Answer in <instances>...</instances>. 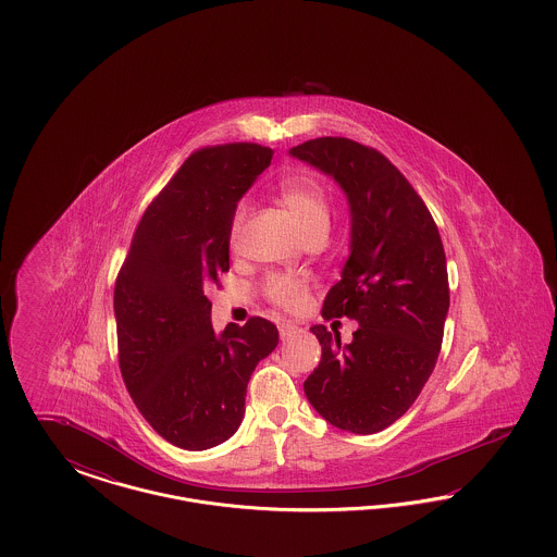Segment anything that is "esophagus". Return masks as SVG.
I'll return each instance as SVG.
<instances>
[{
	"label": "esophagus",
	"instance_id": "1",
	"mask_svg": "<svg viewBox=\"0 0 557 557\" xmlns=\"http://www.w3.org/2000/svg\"><path fill=\"white\" fill-rule=\"evenodd\" d=\"M294 330H296V327H294L292 323H286V321L280 323V336H282V341H284V338H290L292 334H294Z\"/></svg>",
	"mask_w": 557,
	"mask_h": 557
}]
</instances>
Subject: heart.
Masks as SVG:
<instances>
[{"label": "heart", "mask_w": 557, "mask_h": 557, "mask_svg": "<svg viewBox=\"0 0 557 557\" xmlns=\"http://www.w3.org/2000/svg\"><path fill=\"white\" fill-rule=\"evenodd\" d=\"M282 202L294 214V219L298 221V225L307 238L327 232L330 196L315 180L300 177V180L286 182L282 186ZM246 214H248V205L239 202L234 211V216H232V227H230L232 239L238 238L239 232L246 223ZM265 294L267 298L271 302H275L277 307L296 311V309H302L309 300V284H307V280H300V277L275 273V275L267 277Z\"/></svg>", "instance_id": "obj_1"}]
</instances>
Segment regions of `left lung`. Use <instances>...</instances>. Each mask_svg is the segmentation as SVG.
Listing matches in <instances>:
<instances>
[{"mask_svg":"<svg viewBox=\"0 0 557 557\" xmlns=\"http://www.w3.org/2000/svg\"><path fill=\"white\" fill-rule=\"evenodd\" d=\"M290 154L345 189L350 255L321 315L359 323L350 345L321 323L311 327L321 361L305 395L330 424L373 434L413 405L436 366L449 311L443 239L420 194L382 152L318 137Z\"/></svg>","mask_w":557,"mask_h":557,"instance_id":"1","label":"left lung"}]
</instances>
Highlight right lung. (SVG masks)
<instances>
[{
  "mask_svg": "<svg viewBox=\"0 0 557 557\" xmlns=\"http://www.w3.org/2000/svg\"><path fill=\"white\" fill-rule=\"evenodd\" d=\"M271 159L246 141L191 152L144 212L116 275L121 375L144 420L182 449L238 430L248 380L280 341L263 318L216 334L205 294L230 271L232 216Z\"/></svg>",
  "mask_w": 557,
  "mask_h": 557,
  "instance_id": "1",
  "label": "right lung"
}]
</instances>
